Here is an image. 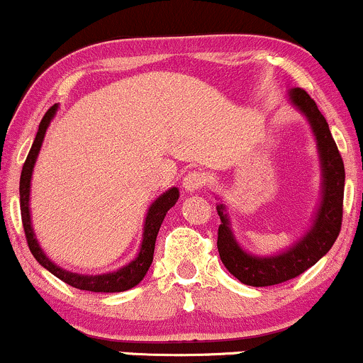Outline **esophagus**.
Listing matches in <instances>:
<instances>
[{"mask_svg": "<svg viewBox=\"0 0 363 363\" xmlns=\"http://www.w3.org/2000/svg\"><path fill=\"white\" fill-rule=\"evenodd\" d=\"M205 184H206V176L203 172H199V170H193V172H189L184 177V181H182V187H184L187 193H194V191L201 189Z\"/></svg>", "mask_w": 363, "mask_h": 363, "instance_id": "obj_1", "label": "esophagus"}]
</instances>
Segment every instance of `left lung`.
Masks as SVG:
<instances>
[{
    "instance_id": "obj_1",
    "label": "left lung",
    "mask_w": 363,
    "mask_h": 363,
    "mask_svg": "<svg viewBox=\"0 0 363 363\" xmlns=\"http://www.w3.org/2000/svg\"><path fill=\"white\" fill-rule=\"evenodd\" d=\"M290 101L309 121L318 143V153L323 172L320 203L315 211L314 223L297 242L274 256H254L245 252L235 240L230 228L227 210L223 203L216 205L220 223L218 245L220 259L239 281L251 286H269L289 281L314 266L333 247L341 230L345 193V165L331 131L306 90H290Z\"/></svg>"
}]
</instances>
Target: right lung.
Returning <instances> with one entry per match:
<instances>
[{"label": "right lung", "instance_id": "add662e5", "mask_svg": "<svg viewBox=\"0 0 363 363\" xmlns=\"http://www.w3.org/2000/svg\"><path fill=\"white\" fill-rule=\"evenodd\" d=\"M57 111V104L44 114L43 121L39 124V131H37L34 143H32L30 152H28L27 160H25L22 176H20V211H22V223L25 237H27V244L30 252L34 254V257L39 261L40 266H44L48 272H51L54 277H57L68 285L74 286L78 290H89V291H104V294H114V291H124L136 286L143 280L145 274H147L150 264L153 261V251H155V240L157 234L160 230V225L164 222L167 211L177 203L179 199V189L177 187H170L169 191H165L164 194L158 196L155 201L152 203V206L148 208L147 218H145V227H143V240H141V247L138 256L135 257L129 264L119 268L118 272L112 273H104V274H78L66 272V269L60 268L54 262L45 256L43 247L37 242L34 228H32V220H30V205H28V199H30V181H32V170H34L37 155H39L40 147H43V141L48 131L49 123H51L54 114Z\"/></svg>", "mask_w": 363, "mask_h": 363}]
</instances>
